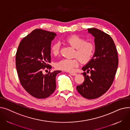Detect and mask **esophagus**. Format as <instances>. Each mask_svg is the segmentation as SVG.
<instances>
[{
	"mask_svg": "<svg viewBox=\"0 0 130 130\" xmlns=\"http://www.w3.org/2000/svg\"><path fill=\"white\" fill-rule=\"evenodd\" d=\"M69 73H70L72 76H76L77 75V73H76L75 72H70Z\"/></svg>",
	"mask_w": 130,
	"mask_h": 130,
	"instance_id": "34e87169",
	"label": "esophagus"
}]
</instances>
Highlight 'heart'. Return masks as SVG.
Returning a JSON list of instances; mask_svg holds the SVG:
<instances>
[{
    "instance_id": "b5f03b06",
    "label": "heart",
    "mask_w": 130,
    "mask_h": 130,
    "mask_svg": "<svg viewBox=\"0 0 130 130\" xmlns=\"http://www.w3.org/2000/svg\"><path fill=\"white\" fill-rule=\"evenodd\" d=\"M68 45L76 49L73 59L65 58L60 60L56 64V67L58 70L70 72L79 64L80 61L82 63H87L93 58L95 53V45L93 43L87 42L86 40L79 36L73 35L65 39ZM60 43L59 42L54 43L51 47V52L54 55L59 53ZM78 58H77V57Z\"/></svg>"
}]
</instances>
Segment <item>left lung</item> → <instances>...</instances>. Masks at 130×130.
<instances>
[{
  "label": "left lung",
  "mask_w": 130,
  "mask_h": 130,
  "mask_svg": "<svg viewBox=\"0 0 130 130\" xmlns=\"http://www.w3.org/2000/svg\"><path fill=\"white\" fill-rule=\"evenodd\" d=\"M94 37L95 53L93 58L82 68L85 81L76 89L87 99L97 98L105 93L111 87L117 73L119 64L118 52L112 38L96 28L88 29Z\"/></svg>",
  "instance_id": "8db88e82"
}]
</instances>
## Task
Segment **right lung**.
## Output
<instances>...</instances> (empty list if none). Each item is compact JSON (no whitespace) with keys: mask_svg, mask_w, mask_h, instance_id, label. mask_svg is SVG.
<instances>
[{"mask_svg":"<svg viewBox=\"0 0 130 130\" xmlns=\"http://www.w3.org/2000/svg\"><path fill=\"white\" fill-rule=\"evenodd\" d=\"M55 33L37 29L20 42L15 55V65L20 84L32 96L46 98L56 89V76L60 71L44 75L43 71L52 68L51 42Z\"/></svg>","mask_w":130,"mask_h":130,"instance_id":"1","label":"right lung"}]
</instances>
